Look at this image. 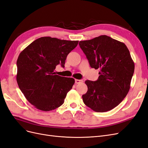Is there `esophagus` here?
I'll list each match as a JSON object with an SVG mask.
<instances>
[{
  "label": "esophagus",
  "mask_w": 148,
  "mask_h": 148,
  "mask_svg": "<svg viewBox=\"0 0 148 148\" xmlns=\"http://www.w3.org/2000/svg\"><path fill=\"white\" fill-rule=\"evenodd\" d=\"M83 82V80H79V79H75V83L76 84H78L80 83H82Z\"/></svg>",
  "instance_id": "34e87169"
}]
</instances>
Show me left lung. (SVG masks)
Segmentation results:
<instances>
[{
  "label": "left lung",
  "mask_w": 148,
  "mask_h": 148,
  "mask_svg": "<svg viewBox=\"0 0 148 148\" xmlns=\"http://www.w3.org/2000/svg\"><path fill=\"white\" fill-rule=\"evenodd\" d=\"M90 67L99 69L97 80L85 82L87 92L82 95L85 105L95 112L110 111L127 96L135 69L127 46L123 42L103 35L79 42Z\"/></svg>",
  "instance_id": "obj_1"
}]
</instances>
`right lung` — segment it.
Listing matches in <instances>:
<instances>
[{
  "instance_id": "add662e5",
  "label": "right lung",
  "mask_w": 148,
  "mask_h": 148,
  "mask_svg": "<svg viewBox=\"0 0 148 148\" xmlns=\"http://www.w3.org/2000/svg\"><path fill=\"white\" fill-rule=\"evenodd\" d=\"M78 42L42 37L32 42L19 55L16 62L18 87L37 109L50 111L64 103L75 80L56 75L55 69L58 64L64 67L66 57Z\"/></svg>"
}]
</instances>
